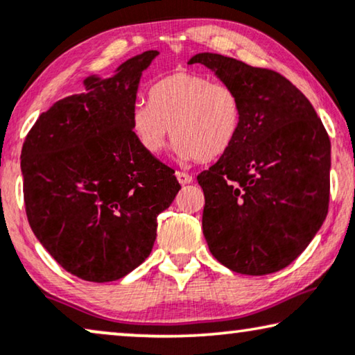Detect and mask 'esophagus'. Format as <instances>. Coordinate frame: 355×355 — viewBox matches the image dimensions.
<instances>
[{
  "label": "esophagus",
  "instance_id": "esophagus-1",
  "mask_svg": "<svg viewBox=\"0 0 355 355\" xmlns=\"http://www.w3.org/2000/svg\"><path fill=\"white\" fill-rule=\"evenodd\" d=\"M176 178H178L179 184H182V186H186V184H190V182L193 181L192 174L184 173V171H176Z\"/></svg>",
  "mask_w": 355,
  "mask_h": 355
}]
</instances>
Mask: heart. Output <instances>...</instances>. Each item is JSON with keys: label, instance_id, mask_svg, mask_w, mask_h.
<instances>
[{"label": "heart", "instance_id": "1", "mask_svg": "<svg viewBox=\"0 0 355 355\" xmlns=\"http://www.w3.org/2000/svg\"><path fill=\"white\" fill-rule=\"evenodd\" d=\"M241 120L232 86L186 70L158 78L148 89V104L139 102L131 112L132 132L144 150L160 155L174 135L178 155L186 162L223 157L237 141Z\"/></svg>", "mask_w": 355, "mask_h": 355}]
</instances>
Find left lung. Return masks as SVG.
I'll return each instance as SVG.
<instances>
[{
    "label": "left lung",
    "mask_w": 355,
    "mask_h": 355,
    "mask_svg": "<svg viewBox=\"0 0 355 355\" xmlns=\"http://www.w3.org/2000/svg\"><path fill=\"white\" fill-rule=\"evenodd\" d=\"M189 64H203L232 86L243 110L237 141L197 176L208 248L239 274L284 269L327 218L330 137L307 97L277 71L213 53Z\"/></svg>",
    "instance_id": "left-lung-1"
}]
</instances>
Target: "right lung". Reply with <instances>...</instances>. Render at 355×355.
<instances>
[{
    "instance_id": "obj_1",
    "label": "right lung",
    "mask_w": 355,
    "mask_h": 355,
    "mask_svg": "<svg viewBox=\"0 0 355 355\" xmlns=\"http://www.w3.org/2000/svg\"><path fill=\"white\" fill-rule=\"evenodd\" d=\"M158 51L88 76L85 94L43 112L22 147L25 211L40 243L67 272L114 282L150 254L157 216L179 192L174 169L147 153L131 128L142 71Z\"/></svg>"
}]
</instances>
